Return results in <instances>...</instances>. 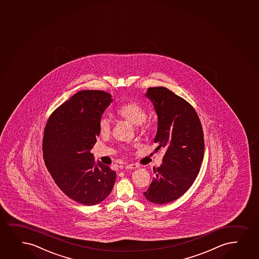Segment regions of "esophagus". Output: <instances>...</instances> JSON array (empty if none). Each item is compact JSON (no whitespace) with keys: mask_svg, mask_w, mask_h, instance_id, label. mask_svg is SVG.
Wrapping results in <instances>:
<instances>
[{"mask_svg":"<svg viewBox=\"0 0 259 259\" xmlns=\"http://www.w3.org/2000/svg\"><path fill=\"white\" fill-rule=\"evenodd\" d=\"M138 167H139V166L137 164H129V165L125 166L126 169H136Z\"/></svg>","mask_w":259,"mask_h":259,"instance_id":"34e87169","label":"esophagus"}]
</instances>
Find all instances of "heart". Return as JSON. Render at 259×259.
<instances>
[{
    "label": "heart",
    "instance_id": "b5f03b06",
    "mask_svg": "<svg viewBox=\"0 0 259 259\" xmlns=\"http://www.w3.org/2000/svg\"><path fill=\"white\" fill-rule=\"evenodd\" d=\"M117 115L119 118L125 119L134 125H141L142 131H148L150 125L145 123L147 114L146 109L140 104L136 102L125 103L118 107L117 110ZM112 129V121L107 116H103L99 120V131L102 134H110Z\"/></svg>",
    "mask_w": 259,
    "mask_h": 259
}]
</instances>
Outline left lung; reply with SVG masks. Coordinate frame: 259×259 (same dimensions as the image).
Instances as JSON below:
<instances>
[{
	"mask_svg": "<svg viewBox=\"0 0 259 259\" xmlns=\"http://www.w3.org/2000/svg\"><path fill=\"white\" fill-rule=\"evenodd\" d=\"M145 96L158 117L156 149H164L165 155L143 195L153 203L165 204L182 196L198 175L204 154L203 133L195 109L170 90L152 87Z\"/></svg>",
	"mask_w": 259,
	"mask_h": 259,
	"instance_id": "8db88e82",
	"label": "left lung"
}]
</instances>
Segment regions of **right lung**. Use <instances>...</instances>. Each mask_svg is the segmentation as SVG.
<instances>
[{
	"label": "right lung",
	"mask_w": 259,
	"mask_h": 259,
	"mask_svg": "<svg viewBox=\"0 0 259 259\" xmlns=\"http://www.w3.org/2000/svg\"><path fill=\"white\" fill-rule=\"evenodd\" d=\"M112 101L104 91H81L56 109L45 126V165L58 188L81 204H98L114 186L116 172L91 153L99 120Z\"/></svg>",
	"instance_id": "obj_1"
}]
</instances>
